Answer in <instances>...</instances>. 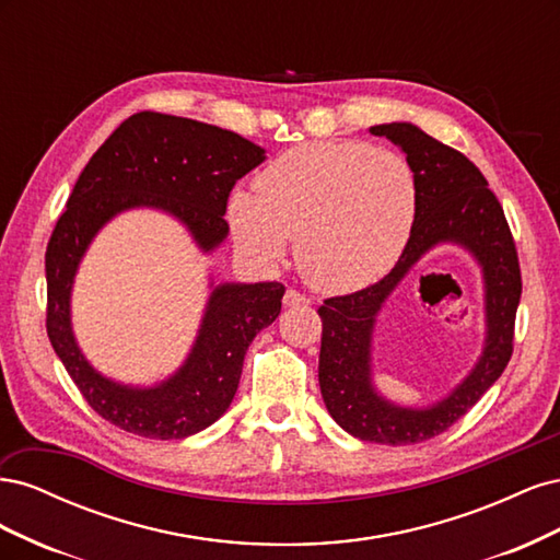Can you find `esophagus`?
<instances>
[{"label": "esophagus", "instance_id": "obj_1", "mask_svg": "<svg viewBox=\"0 0 560 560\" xmlns=\"http://www.w3.org/2000/svg\"><path fill=\"white\" fill-rule=\"evenodd\" d=\"M282 303H284L287 308H299V306H308L311 299H308V296H303V294H299L296 290H287V292H284Z\"/></svg>", "mask_w": 560, "mask_h": 560}]
</instances>
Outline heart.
<instances>
[{
    "mask_svg": "<svg viewBox=\"0 0 560 560\" xmlns=\"http://www.w3.org/2000/svg\"><path fill=\"white\" fill-rule=\"evenodd\" d=\"M418 212L413 167L393 149L366 142H311L284 151L254 179V196L233 194L235 241L261 264L284 257L311 287L352 294L399 261Z\"/></svg>",
    "mask_w": 560,
    "mask_h": 560,
    "instance_id": "b5f03b06",
    "label": "heart"
}]
</instances>
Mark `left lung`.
<instances>
[{
    "label": "left lung",
    "instance_id": "left-lung-1",
    "mask_svg": "<svg viewBox=\"0 0 560 560\" xmlns=\"http://www.w3.org/2000/svg\"><path fill=\"white\" fill-rule=\"evenodd\" d=\"M371 135L397 144L418 184V212L409 245L395 268L362 292L327 299L319 306V389L329 416L348 434L371 444L406 446L442 434L493 385L512 358L521 301L516 245L502 206L481 171L413 124H383ZM436 244L467 248L482 266L487 338L478 364L444 399L413 410L385 400L373 385L370 348L375 317L408 270Z\"/></svg>",
    "mask_w": 560,
    "mask_h": 560
}]
</instances>
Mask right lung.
Masks as SVG:
<instances>
[{"label":"right lung","mask_w":560,"mask_h":560,"mask_svg":"<svg viewBox=\"0 0 560 560\" xmlns=\"http://www.w3.org/2000/svg\"><path fill=\"white\" fill-rule=\"evenodd\" d=\"M266 151L238 132L159 112L118 126L79 175L46 247V331L95 413L147 439H184L222 418L238 389L249 343L280 315V282H210L212 292L184 364L165 381L116 383L86 360L72 331V287L97 231L126 210L175 217L202 252L226 241V202Z\"/></svg>","instance_id":"right-lung-1"}]
</instances>
